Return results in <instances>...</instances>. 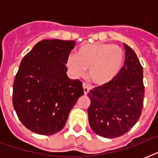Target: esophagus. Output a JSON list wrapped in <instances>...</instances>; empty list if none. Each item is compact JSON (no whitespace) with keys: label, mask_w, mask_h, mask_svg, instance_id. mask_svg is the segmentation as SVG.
<instances>
[{"label":"esophagus","mask_w":158,"mask_h":158,"mask_svg":"<svg viewBox=\"0 0 158 158\" xmlns=\"http://www.w3.org/2000/svg\"><path fill=\"white\" fill-rule=\"evenodd\" d=\"M83 88H84V94H85V95H87V94H88V93L89 92V90H90V88H89V86L86 84V83H83Z\"/></svg>","instance_id":"obj_1"}]
</instances>
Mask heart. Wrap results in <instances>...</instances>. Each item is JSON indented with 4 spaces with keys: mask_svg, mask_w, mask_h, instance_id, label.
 <instances>
[{
    "mask_svg": "<svg viewBox=\"0 0 158 158\" xmlns=\"http://www.w3.org/2000/svg\"><path fill=\"white\" fill-rule=\"evenodd\" d=\"M125 54L120 47L106 43H89L79 48L76 56L70 55L66 64L76 76L89 69V77L98 84H106L114 79L121 70Z\"/></svg>",
    "mask_w": 158,
    "mask_h": 158,
    "instance_id": "obj_1",
    "label": "heart"
}]
</instances>
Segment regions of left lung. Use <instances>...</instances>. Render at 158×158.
<instances>
[{
    "instance_id": "left-lung-1",
    "label": "left lung",
    "mask_w": 158,
    "mask_h": 158,
    "mask_svg": "<svg viewBox=\"0 0 158 158\" xmlns=\"http://www.w3.org/2000/svg\"><path fill=\"white\" fill-rule=\"evenodd\" d=\"M125 60L115 79L88 94L90 127L107 139L128 132L139 119L144 98L143 67L132 48L124 44Z\"/></svg>"
}]
</instances>
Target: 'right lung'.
I'll use <instances>...</instances> for the list:
<instances>
[{"label":"right lung","instance_id":"1","mask_svg":"<svg viewBox=\"0 0 158 158\" xmlns=\"http://www.w3.org/2000/svg\"><path fill=\"white\" fill-rule=\"evenodd\" d=\"M75 41L43 40L21 60L13 84V106L22 124L43 135L63 129L84 92L82 82L66 74L67 58Z\"/></svg>","mask_w":158,"mask_h":158}]
</instances>
